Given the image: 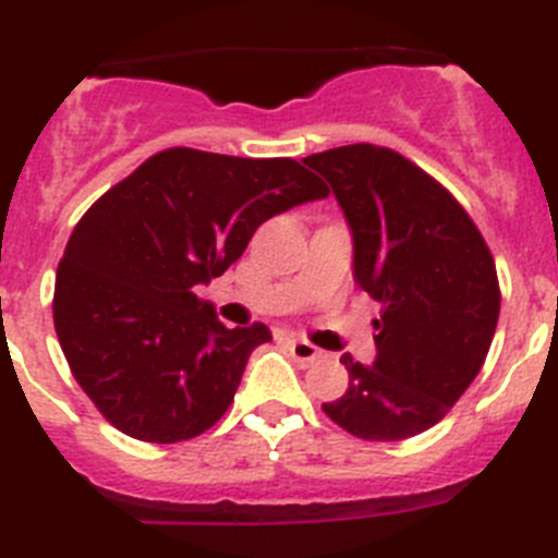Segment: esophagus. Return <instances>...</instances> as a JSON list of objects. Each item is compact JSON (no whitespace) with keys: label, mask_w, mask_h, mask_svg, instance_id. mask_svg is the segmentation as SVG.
Here are the masks:
<instances>
[{"label":"esophagus","mask_w":558,"mask_h":558,"mask_svg":"<svg viewBox=\"0 0 558 558\" xmlns=\"http://www.w3.org/2000/svg\"><path fill=\"white\" fill-rule=\"evenodd\" d=\"M288 349L290 354H293L295 363H302V366H313L315 360L322 357V352L313 347V343H307V340H299V338H290L288 340Z\"/></svg>","instance_id":"esophagus-1"}]
</instances>
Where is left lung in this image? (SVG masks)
Listing matches in <instances>:
<instances>
[{"instance_id": "obj_1", "label": "left lung", "mask_w": 558, "mask_h": 558, "mask_svg": "<svg viewBox=\"0 0 558 558\" xmlns=\"http://www.w3.org/2000/svg\"><path fill=\"white\" fill-rule=\"evenodd\" d=\"M329 181L354 243V282L379 302L374 366L352 354L324 413L363 441H402L447 416L489 354L500 315L492 251L461 204L391 147L304 159Z\"/></svg>"}]
</instances>
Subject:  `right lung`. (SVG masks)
Segmentation results:
<instances>
[{"mask_svg": "<svg viewBox=\"0 0 558 558\" xmlns=\"http://www.w3.org/2000/svg\"><path fill=\"white\" fill-rule=\"evenodd\" d=\"M327 195L293 159L170 147L92 204L58 265L52 318L77 386L117 430L175 445L229 411L270 329H226L198 288L265 220Z\"/></svg>", "mask_w": 558, "mask_h": 558, "instance_id": "obj_1", "label": "right lung"}]
</instances>
